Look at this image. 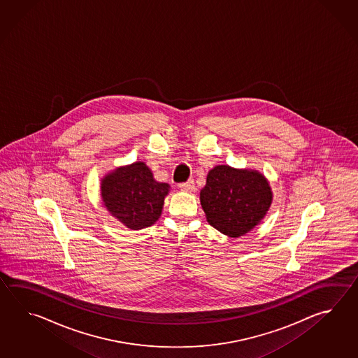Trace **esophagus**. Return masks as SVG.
Wrapping results in <instances>:
<instances>
[{
  "label": "esophagus",
  "instance_id": "esophagus-1",
  "mask_svg": "<svg viewBox=\"0 0 358 358\" xmlns=\"http://www.w3.org/2000/svg\"><path fill=\"white\" fill-rule=\"evenodd\" d=\"M179 188H180L182 192H187V193H190V192H193V190L196 189L193 180H188V182L179 184Z\"/></svg>",
  "mask_w": 358,
  "mask_h": 358
}]
</instances>
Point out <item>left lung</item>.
Returning <instances> with one entry per match:
<instances>
[{
	"label": "left lung",
	"mask_w": 358,
	"mask_h": 358,
	"mask_svg": "<svg viewBox=\"0 0 358 358\" xmlns=\"http://www.w3.org/2000/svg\"><path fill=\"white\" fill-rule=\"evenodd\" d=\"M199 199L208 224L225 236L238 238L266 216L273 190L257 170L217 165L208 171Z\"/></svg>",
	"instance_id": "left-lung-1"
}]
</instances>
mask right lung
<instances>
[{"mask_svg":"<svg viewBox=\"0 0 358 358\" xmlns=\"http://www.w3.org/2000/svg\"><path fill=\"white\" fill-rule=\"evenodd\" d=\"M170 192L168 182L155 180L143 161L116 168L101 179V199L107 211L130 230L153 225Z\"/></svg>","mask_w":358,"mask_h":358,"instance_id":"1","label":"right lung"}]
</instances>
